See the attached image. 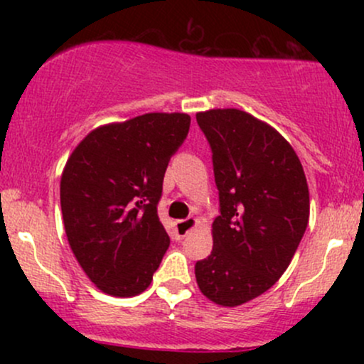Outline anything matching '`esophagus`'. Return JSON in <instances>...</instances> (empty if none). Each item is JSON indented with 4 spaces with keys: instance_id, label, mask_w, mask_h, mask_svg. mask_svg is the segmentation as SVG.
<instances>
[{
    "instance_id": "34e87169",
    "label": "esophagus",
    "mask_w": 364,
    "mask_h": 364,
    "mask_svg": "<svg viewBox=\"0 0 364 364\" xmlns=\"http://www.w3.org/2000/svg\"><path fill=\"white\" fill-rule=\"evenodd\" d=\"M196 225V219H193V217H190V219H185V220H178L176 223V235L179 237H185L188 232L191 231Z\"/></svg>"
}]
</instances>
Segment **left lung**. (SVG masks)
Instances as JSON below:
<instances>
[{
  "label": "left lung",
  "instance_id": "obj_1",
  "mask_svg": "<svg viewBox=\"0 0 364 364\" xmlns=\"http://www.w3.org/2000/svg\"><path fill=\"white\" fill-rule=\"evenodd\" d=\"M196 123L210 144L220 207L196 284L215 304L240 306L289 267L306 231L310 191L294 149L270 124L240 109L198 112Z\"/></svg>",
  "mask_w": 364,
  "mask_h": 364
}]
</instances>
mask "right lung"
I'll return each mask as SVG.
<instances>
[{
    "instance_id": "1",
    "label": "right lung",
    "mask_w": 364,
    "mask_h": 364,
    "mask_svg": "<svg viewBox=\"0 0 364 364\" xmlns=\"http://www.w3.org/2000/svg\"><path fill=\"white\" fill-rule=\"evenodd\" d=\"M185 112H149L92 129L61 174V212L70 248L106 294L144 292L169 236L157 215L171 157L185 141Z\"/></svg>"
}]
</instances>
